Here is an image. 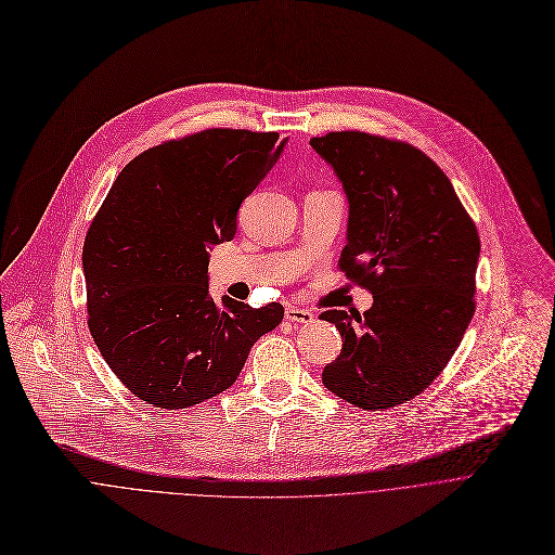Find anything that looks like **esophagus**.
Segmentation results:
<instances>
[{"instance_id": "obj_1", "label": "esophagus", "mask_w": 555, "mask_h": 555, "mask_svg": "<svg viewBox=\"0 0 555 555\" xmlns=\"http://www.w3.org/2000/svg\"><path fill=\"white\" fill-rule=\"evenodd\" d=\"M285 319L296 323V325H311L315 321V315L309 309H298V307H287L285 309Z\"/></svg>"}]
</instances>
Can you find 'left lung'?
I'll return each instance as SVG.
<instances>
[{"label":"left lung","mask_w":555,"mask_h":555,"mask_svg":"<svg viewBox=\"0 0 555 555\" xmlns=\"http://www.w3.org/2000/svg\"><path fill=\"white\" fill-rule=\"evenodd\" d=\"M349 199L340 270L373 294L360 311L327 309L343 336L323 384L364 409L406 404L456 351L477 292L481 240L448 176L413 144L364 131L311 138Z\"/></svg>","instance_id":"1"}]
</instances>
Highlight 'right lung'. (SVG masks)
<instances>
[{
  "label": "right lung",
  "instance_id": "obj_1",
  "mask_svg": "<svg viewBox=\"0 0 555 555\" xmlns=\"http://www.w3.org/2000/svg\"><path fill=\"white\" fill-rule=\"evenodd\" d=\"M287 138L204 129L146 149L120 171L86 244L88 327L116 377L146 404L189 409L242 373L283 305L208 294V248L230 242L242 202Z\"/></svg>",
  "mask_w": 555,
  "mask_h": 555
}]
</instances>
